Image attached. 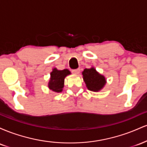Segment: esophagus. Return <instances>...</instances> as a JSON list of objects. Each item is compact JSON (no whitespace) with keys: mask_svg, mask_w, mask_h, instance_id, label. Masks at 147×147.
<instances>
[{"mask_svg":"<svg viewBox=\"0 0 147 147\" xmlns=\"http://www.w3.org/2000/svg\"><path fill=\"white\" fill-rule=\"evenodd\" d=\"M72 72L74 74V75H78L80 72V70L79 69H76V70H72Z\"/></svg>","mask_w":147,"mask_h":147,"instance_id":"esophagus-1","label":"esophagus"}]
</instances>
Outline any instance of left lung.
<instances>
[{
    "mask_svg": "<svg viewBox=\"0 0 147 147\" xmlns=\"http://www.w3.org/2000/svg\"><path fill=\"white\" fill-rule=\"evenodd\" d=\"M82 75L87 88L92 92L100 91L106 84V77L97 72L94 67L84 69Z\"/></svg>",
    "mask_w": 147,
    "mask_h": 147,
    "instance_id": "1",
    "label": "left lung"
}]
</instances>
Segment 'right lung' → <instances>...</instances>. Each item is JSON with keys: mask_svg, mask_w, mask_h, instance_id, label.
<instances>
[{"mask_svg": "<svg viewBox=\"0 0 147 147\" xmlns=\"http://www.w3.org/2000/svg\"><path fill=\"white\" fill-rule=\"evenodd\" d=\"M71 72L68 69L60 70L56 68L52 69L50 72V78L48 82V88L53 92H61L64 87V79Z\"/></svg>", "mask_w": 147, "mask_h": 147, "instance_id": "right-lung-1", "label": "right lung"}]
</instances>
